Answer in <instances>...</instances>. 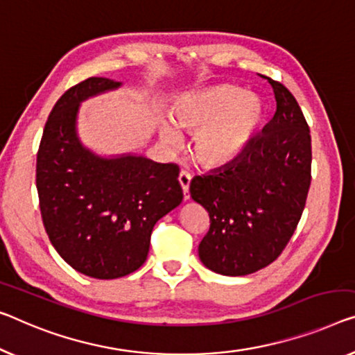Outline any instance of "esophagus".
I'll return each mask as SVG.
<instances>
[{
    "label": "esophagus",
    "mask_w": 355,
    "mask_h": 355,
    "mask_svg": "<svg viewBox=\"0 0 355 355\" xmlns=\"http://www.w3.org/2000/svg\"><path fill=\"white\" fill-rule=\"evenodd\" d=\"M178 183L183 189V199L188 200L189 199V183H191V177L187 172H180L178 175Z\"/></svg>",
    "instance_id": "obj_1"
}]
</instances>
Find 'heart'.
I'll use <instances>...</instances> for the list:
<instances>
[{"instance_id": "1", "label": "heart", "mask_w": 355, "mask_h": 355, "mask_svg": "<svg viewBox=\"0 0 355 355\" xmlns=\"http://www.w3.org/2000/svg\"><path fill=\"white\" fill-rule=\"evenodd\" d=\"M263 103L228 84L188 92L175 98L171 119L157 121V134L168 148L182 145L178 130L193 135L191 157L204 168H221L245 150L263 118Z\"/></svg>"}]
</instances>
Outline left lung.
I'll list each match as a JSON object with an SVG mask.
<instances>
[{
    "label": "left lung",
    "instance_id": "obj_1",
    "mask_svg": "<svg viewBox=\"0 0 355 355\" xmlns=\"http://www.w3.org/2000/svg\"><path fill=\"white\" fill-rule=\"evenodd\" d=\"M271 84L277 110L234 162L194 177L189 194L209 211L199 258L210 271L247 276L282 253L304 210L311 184V134L298 102Z\"/></svg>",
    "mask_w": 355,
    "mask_h": 355
}]
</instances>
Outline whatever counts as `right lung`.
<instances>
[{
	"label": "right lung",
	"mask_w": 355,
	"mask_h": 355,
	"mask_svg": "<svg viewBox=\"0 0 355 355\" xmlns=\"http://www.w3.org/2000/svg\"><path fill=\"white\" fill-rule=\"evenodd\" d=\"M123 83L89 78L57 100L42 132L36 188L52 245L73 269L118 279L146 261L156 221L182 204L175 164L124 153L100 156L78 135L79 105Z\"/></svg>",
	"instance_id": "right-lung-1"
}]
</instances>
